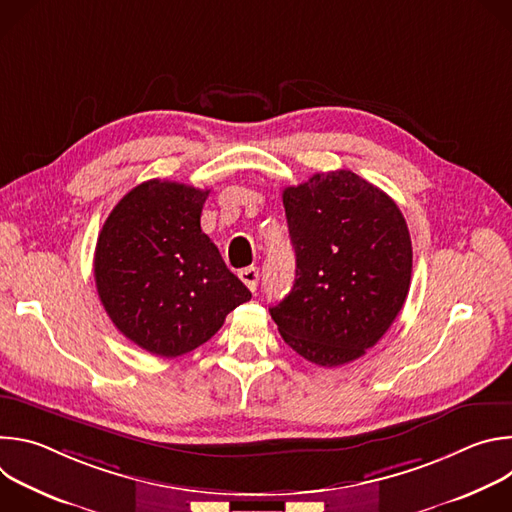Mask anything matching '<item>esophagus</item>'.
I'll use <instances>...</instances> for the list:
<instances>
[{
	"mask_svg": "<svg viewBox=\"0 0 512 512\" xmlns=\"http://www.w3.org/2000/svg\"><path fill=\"white\" fill-rule=\"evenodd\" d=\"M239 277L243 279V283H245L251 291L257 289V283H259V269H257V267H245V269H241V271H239Z\"/></svg>",
	"mask_w": 512,
	"mask_h": 512,
	"instance_id": "1",
	"label": "esophagus"
}]
</instances>
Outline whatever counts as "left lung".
<instances>
[{
    "instance_id": "left-lung-1",
    "label": "left lung",
    "mask_w": 512,
    "mask_h": 512,
    "mask_svg": "<svg viewBox=\"0 0 512 512\" xmlns=\"http://www.w3.org/2000/svg\"><path fill=\"white\" fill-rule=\"evenodd\" d=\"M283 206L296 281L269 314L300 356L340 367L373 348L405 304L407 223L391 196L350 170L287 186Z\"/></svg>"
}]
</instances>
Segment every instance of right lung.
Returning <instances> with one entry per match:
<instances>
[{
	"instance_id": "1",
	"label": "right lung",
	"mask_w": 512,
	"mask_h": 512,
	"mask_svg": "<svg viewBox=\"0 0 512 512\" xmlns=\"http://www.w3.org/2000/svg\"><path fill=\"white\" fill-rule=\"evenodd\" d=\"M210 190L148 180L107 216L95 249L101 304L117 330L156 356H182L210 340L251 300L200 229Z\"/></svg>"
}]
</instances>
